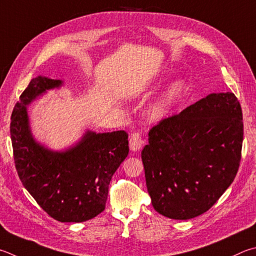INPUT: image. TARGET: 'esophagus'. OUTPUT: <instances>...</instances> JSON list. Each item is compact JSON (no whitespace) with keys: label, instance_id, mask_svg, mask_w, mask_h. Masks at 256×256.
Segmentation results:
<instances>
[{"label":"esophagus","instance_id":"esophagus-1","mask_svg":"<svg viewBox=\"0 0 256 256\" xmlns=\"http://www.w3.org/2000/svg\"><path fill=\"white\" fill-rule=\"evenodd\" d=\"M143 138L141 136V134L138 132H134L131 138H130V148H131V151L133 152H136L140 150L143 146Z\"/></svg>","mask_w":256,"mask_h":256}]
</instances>
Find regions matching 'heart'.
Segmentation results:
<instances>
[{
    "instance_id": "heart-1",
    "label": "heart",
    "mask_w": 256,
    "mask_h": 256,
    "mask_svg": "<svg viewBox=\"0 0 256 256\" xmlns=\"http://www.w3.org/2000/svg\"><path fill=\"white\" fill-rule=\"evenodd\" d=\"M187 92V84L182 80H176L169 84L161 92L160 96L153 102L148 110V118L152 122L168 118L174 108L178 105Z\"/></svg>"
}]
</instances>
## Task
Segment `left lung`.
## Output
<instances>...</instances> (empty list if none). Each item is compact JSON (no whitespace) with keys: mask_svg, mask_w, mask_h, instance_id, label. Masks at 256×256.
<instances>
[{"mask_svg":"<svg viewBox=\"0 0 256 256\" xmlns=\"http://www.w3.org/2000/svg\"><path fill=\"white\" fill-rule=\"evenodd\" d=\"M243 115L233 92H212L148 132L141 152L156 210L186 220L206 212L238 174Z\"/></svg>","mask_w":256,"mask_h":256,"instance_id":"left-lung-1","label":"left lung"}]
</instances>
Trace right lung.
Masks as SVG:
<instances>
[{
  "mask_svg": "<svg viewBox=\"0 0 256 256\" xmlns=\"http://www.w3.org/2000/svg\"><path fill=\"white\" fill-rule=\"evenodd\" d=\"M62 85V80L44 76L30 82L13 108L11 141L18 178L39 206L62 222H82L105 209L110 179L128 154V136L87 130L62 151L36 141L28 106Z\"/></svg>",
  "mask_w": 256,
  "mask_h": 256,
  "instance_id": "1",
  "label": "right lung"
}]
</instances>
